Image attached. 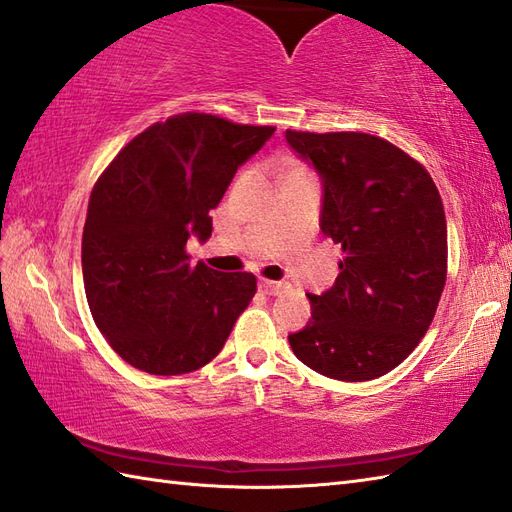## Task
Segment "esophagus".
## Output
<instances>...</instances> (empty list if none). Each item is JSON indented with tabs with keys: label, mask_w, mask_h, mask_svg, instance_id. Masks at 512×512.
Segmentation results:
<instances>
[{
	"label": "esophagus",
	"mask_w": 512,
	"mask_h": 512,
	"mask_svg": "<svg viewBox=\"0 0 512 512\" xmlns=\"http://www.w3.org/2000/svg\"><path fill=\"white\" fill-rule=\"evenodd\" d=\"M260 289H263L267 295H280L282 291L289 289V285L287 282H276V280H260Z\"/></svg>",
	"instance_id": "obj_1"
}]
</instances>
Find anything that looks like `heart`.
<instances>
[{"instance_id":"b5f03b06","label":"heart","mask_w":512,"mask_h":512,"mask_svg":"<svg viewBox=\"0 0 512 512\" xmlns=\"http://www.w3.org/2000/svg\"><path fill=\"white\" fill-rule=\"evenodd\" d=\"M289 168H298V166H289Z\"/></svg>"}]
</instances>
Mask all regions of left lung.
I'll list each match as a JSON object with an SVG mask.
<instances>
[{
  "label": "left lung",
  "mask_w": 512,
  "mask_h": 512,
  "mask_svg": "<svg viewBox=\"0 0 512 512\" xmlns=\"http://www.w3.org/2000/svg\"><path fill=\"white\" fill-rule=\"evenodd\" d=\"M322 177L320 227L342 245L335 285L311 295V320L289 335L304 366L370 381L425 337L447 280V221L427 168L392 142L359 131L287 129Z\"/></svg>",
  "instance_id": "obj_1"
}]
</instances>
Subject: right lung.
<instances>
[{
	"label": "right lung",
	"mask_w": 512,
	"mask_h": 512,
	"mask_svg": "<svg viewBox=\"0 0 512 512\" xmlns=\"http://www.w3.org/2000/svg\"><path fill=\"white\" fill-rule=\"evenodd\" d=\"M274 127L186 111L124 146L92 190L83 230L87 304L109 346L149 374H186L219 355L256 276L192 265L236 168Z\"/></svg>",
	"instance_id": "obj_1"
}]
</instances>
